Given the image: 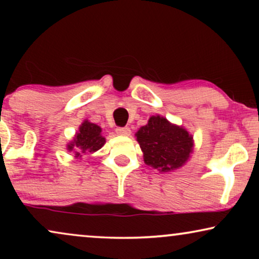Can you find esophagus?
Listing matches in <instances>:
<instances>
[{
  "label": "esophagus",
  "mask_w": 259,
  "mask_h": 259,
  "mask_svg": "<svg viewBox=\"0 0 259 259\" xmlns=\"http://www.w3.org/2000/svg\"><path fill=\"white\" fill-rule=\"evenodd\" d=\"M116 134H119V136H125V137H128L131 134V130L128 127H118V128L115 130Z\"/></svg>",
  "instance_id": "34e87169"
}]
</instances>
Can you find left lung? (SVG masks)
<instances>
[{"mask_svg":"<svg viewBox=\"0 0 259 259\" xmlns=\"http://www.w3.org/2000/svg\"><path fill=\"white\" fill-rule=\"evenodd\" d=\"M145 164L160 172L180 168L193 151V138L182 126L173 125L160 115L148 119L136 133Z\"/></svg>","mask_w":259,"mask_h":259,"instance_id":"obj_1","label":"left lung"}]
</instances>
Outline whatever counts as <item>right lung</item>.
I'll return each mask as SVG.
<instances>
[{"instance_id":"add662e5","label":"right lung","mask_w":259,"mask_h":259,"mask_svg":"<svg viewBox=\"0 0 259 259\" xmlns=\"http://www.w3.org/2000/svg\"><path fill=\"white\" fill-rule=\"evenodd\" d=\"M105 143L106 139L101 136V127L84 120L72 143L67 145V150L73 151L75 158H81L84 154L100 150Z\"/></svg>"}]
</instances>
